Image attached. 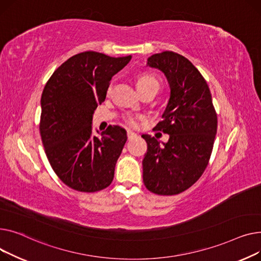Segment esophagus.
I'll return each mask as SVG.
<instances>
[{
    "label": "esophagus",
    "mask_w": 261,
    "mask_h": 261,
    "mask_svg": "<svg viewBox=\"0 0 261 261\" xmlns=\"http://www.w3.org/2000/svg\"><path fill=\"white\" fill-rule=\"evenodd\" d=\"M136 136H137V134H135L134 132H132V130H127V138H128V140L133 139V138H135Z\"/></svg>",
    "instance_id": "obj_1"
}]
</instances>
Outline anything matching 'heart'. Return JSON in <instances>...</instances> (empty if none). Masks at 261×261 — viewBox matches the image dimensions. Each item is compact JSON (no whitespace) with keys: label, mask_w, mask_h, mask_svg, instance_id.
Here are the masks:
<instances>
[{"label":"heart","mask_w":261,"mask_h":261,"mask_svg":"<svg viewBox=\"0 0 261 261\" xmlns=\"http://www.w3.org/2000/svg\"><path fill=\"white\" fill-rule=\"evenodd\" d=\"M137 87H138V89H139V91H142L144 89L151 88V87L159 89V82L155 78V76H152L150 74H142L139 76V79H138V81H137ZM110 90H111V88H110ZM127 123L132 126L137 125V118L128 117Z\"/></svg>","instance_id":"1"}]
</instances>
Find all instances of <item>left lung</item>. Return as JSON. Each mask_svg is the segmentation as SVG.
Instances as JSON below:
<instances>
[{
  "mask_svg": "<svg viewBox=\"0 0 261 261\" xmlns=\"http://www.w3.org/2000/svg\"><path fill=\"white\" fill-rule=\"evenodd\" d=\"M146 66L162 71L171 94L156 129L170 135L166 143L142 135L147 151L142 161L144 186L157 195L185 192L207 166L217 133V115L206 81L183 56L163 51Z\"/></svg>",
  "mask_w": 261,
  "mask_h": 261,
  "instance_id": "8db88e82",
  "label": "left lung"
}]
</instances>
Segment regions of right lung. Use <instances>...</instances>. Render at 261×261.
I'll list each match as a JSON object with an SVG mask.
<instances>
[{
  "mask_svg": "<svg viewBox=\"0 0 261 261\" xmlns=\"http://www.w3.org/2000/svg\"><path fill=\"white\" fill-rule=\"evenodd\" d=\"M130 59L97 51L74 55L55 70L43 89L40 134L46 156L57 176L75 191H101L114 179L126 130L110 125L98 138L91 125L112 78Z\"/></svg>",
  "mask_w": 261,
  "mask_h": 261,
  "instance_id": "add662e5",
  "label": "right lung"
}]
</instances>
